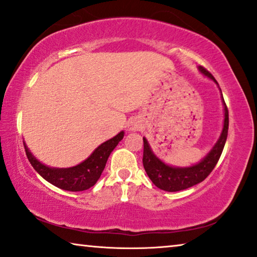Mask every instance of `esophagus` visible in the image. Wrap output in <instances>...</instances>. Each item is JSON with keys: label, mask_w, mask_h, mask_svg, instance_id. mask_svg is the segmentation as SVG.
Wrapping results in <instances>:
<instances>
[{"label": "esophagus", "mask_w": 257, "mask_h": 257, "mask_svg": "<svg viewBox=\"0 0 257 257\" xmlns=\"http://www.w3.org/2000/svg\"><path fill=\"white\" fill-rule=\"evenodd\" d=\"M142 127V123L140 119H138V118H133L128 121V128L131 130V131H139V130Z\"/></svg>", "instance_id": "esophagus-1"}]
</instances>
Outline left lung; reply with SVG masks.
I'll return each instance as SVG.
<instances>
[{
	"instance_id": "obj_1",
	"label": "left lung",
	"mask_w": 257,
	"mask_h": 257,
	"mask_svg": "<svg viewBox=\"0 0 257 257\" xmlns=\"http://www.w3.org/2000/svg\"><path fill=\"white\" fill-rule=\"evenodd\" d=\"M199 70L201 71V73H203L204 76L209 77L212 79L216 84H218L214 76H212L207 69H204L203 66H199ZM223 104L224 125L219 139L216 142L214 147H212L211 151L209 152L208 155L204 157L200 163L192 165V167L175 168L165 164L164 162H162L159 157L152 152L151 146H149L147 139L144 138V157H142V163H144V168L146 170V172H147L149 179L153 181V184L155 185L156 187L167 192L183 191V189L189 188L194 186L196 184L201 183V181H203L209 175H210V172L216 167L220 155H222V152L227 138L228 110L226 104H225L224 98Z\"/></svg>"
}]
</instances>
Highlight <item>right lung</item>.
Returning <instances> with one entry per match:
<instances>
[{"instance_id":"obj_1","label":"right lung","mask_w":257,"mask_h":257,"mask_svg":"<svg viewBox=\"0 0 257 257\" xmlns=\"http://www.w3.org/2000/svg\"><path fill=\"white\" fill-rule=\"evenodd\" d=\"M124 138V132L121 131L113 137L112 139L103 142L92 153L87 160L81 162L80 164L72 168L58 169L49 168L42 164L31 154L29 148L24 144L26 156L30 163L32 164L35 171L45 178L48 183L53 184L64 191L80 192L88 189L96 184V181L101 177V173L105 168V163L111 152L115 149L121 139Z\"/></svg>"}]
</instances>
